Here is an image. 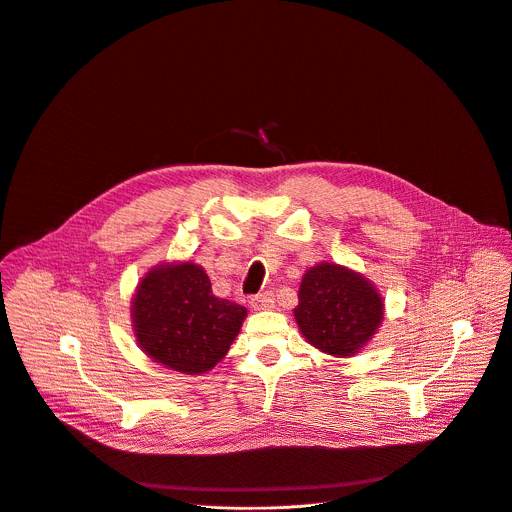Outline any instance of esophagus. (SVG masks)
Wrapping results in <instances>:
<instances>
[{
	"instance_id": "obj_1",
	"label": "esophagus",
	"mask_w": 512,
	"mask_h": 512,
	"mask_svg": "<svg viewBox=\"0 0 512 512\" xmlns=\"http://www.w3.org/2000/svg\"><path fill=\"white\" fill-rule=\"evenodd\" d=\"M249 304L253 310H271L275 306V296L271 294V291H263V294L253 296Z\"/></svg>"
}]
</instances>
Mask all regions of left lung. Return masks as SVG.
Wrapping results in <instances>:
<instances>
[{
  "mask_svg": "<svg viewBox=\"0 0 512 512\" xmlns=\"http://www.w3.org/2000/svg\"><path fill=\"white\" fill-rule=\"evenodd\" d=\"M296 322L306 340L344 358L367 346L383 322L385 304L377 287L338 263L310 267L300 283Z\"/></svg>",
  "mask_w": 512,
  "mask_h": 512,
  "instance_id": "1",
  "label": "left lung"
}]
</instances>
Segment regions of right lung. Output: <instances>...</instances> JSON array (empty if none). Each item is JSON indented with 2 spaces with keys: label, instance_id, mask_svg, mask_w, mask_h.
Masks as SVG:
<instances>
[{
  "label": "right lung",
  "instance_id": "1",
  "mask_svg": "<svg viewBox=\"0 0 512 512\" xmlns=\"http://www.w3.org/2000/svg\"><path fill=\"white\" fill-rule=\"evenodd\" d=\"M245 316L247 308L212 294L206 271L192 261L150 269L131 302L141 350L186 375H202L221 362Z\"/></svg>",
  "mask_w": 512,
  "mask_h": 512
}]
</instances>
